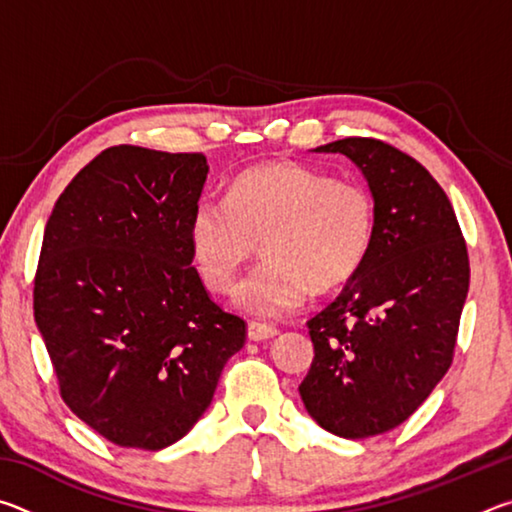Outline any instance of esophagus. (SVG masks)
Wrapping results in <instances>:
<instances>
[{"label": "esophagus", "mask_w": 512, "mask_h": 512, "mask_svg": "<svg viewBox=\"0 0 512 512\" xmlns=\"http://www.w3.org/2000/svg\"><path fill=\"white\" fill-rule=\"evenodd\" d=\"M280 334V329L271 323H262V320H250L248 323V339L250 341H268Z\"/></svg>", "instance_id": "obj_1"}]
</instances>
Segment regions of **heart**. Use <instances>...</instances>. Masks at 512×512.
<instances>
[{
	"mask_svg": "<svg viewBox=\"0 0 512 512\" xmlns=\"http://www.w3.org/2000/svg\"><path fill=\"white\" fill-rule=\"evenodd\" d=\"M375 221L366 185L273 160L237 173L228 196L198 198L189 244L205 287L228 293L264 239L268 259L239 282L235 302L250 314L282 316L305 305L311 287L332 291L359 271Z\"/></svg>",
	"mask_w": 512,
	"mask_h": 512,
	"instance_id": "obj_1",
	"label": "heart"
}]
</instances>
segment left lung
<instances>
[{"label": "left lung", "mask_w": 512, "mask_h": 512, "mask_svg": "<svg viewBox=\"0 0 512 512\" xmlns=\"http://www.w3.org/2000/svg\"><path fill=\"white\" fill-rule=\"evenodd\" d=\"M314 151L350 158L375 198L366 262L307 323L314 361L298 388L320 427L357 440L402 424L452 366L470 259L447 194L411 155L372 137Z\"/></svg>", "instance_id": "obj_1"}]
</instances>
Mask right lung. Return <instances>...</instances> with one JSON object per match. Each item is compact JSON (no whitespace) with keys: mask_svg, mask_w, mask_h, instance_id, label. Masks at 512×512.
I'll list each match as a JSON object with an SVG mask.
<instances>
[{"mask_svg":"<svg viewBox=\"0 0 512 512\" xmlns=\"http://www.w3.org/2000/svg\"><path fill=\"white\" fill-rule=\"evenodd\" d=\"M203 153L110 146L76 173L45 225L33 314L60 395L119 447L158 452L210 406L246 323L207 296L189 216Z\"/></svg>","mask_w":512,"mask_h":512,"instance_id":"right-lung-1","label":"right lung"}]
</instances>
